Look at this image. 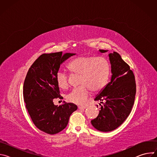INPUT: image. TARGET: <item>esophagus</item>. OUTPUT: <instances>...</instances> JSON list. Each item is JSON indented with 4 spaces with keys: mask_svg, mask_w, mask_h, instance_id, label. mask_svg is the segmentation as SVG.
<instances>
[{
    "mask_svg": "<svg viewBox=\"0 0 157 157\" xmlns=\"http://www.w3.org/2000/svg\"><path fill=\"white\" fill-rule=\"evenodd\" d=\"M78 108L79 109H84L86 108V106H82V105H79L78 106Z\"/></svg>",
    "mask_w": 157,
    "mask_h": 157,
    "instance_id": "1",
    "label": "esophagus"
}]
</instances>
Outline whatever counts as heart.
<instances>
[{"label": "heart", "instance_id": "b5f03b06", "mask_svg": "<svg viewBox=\"0 0 157 157\" xmlns=\"http://www.w3.org/2000/svg\"><path fill=\"white\" fill-rule=\"evenodd\" d=\"M67 68L73 74L80 75L79 84L67 94L69 102L82 105L93 93L101 91L107 83L110 75V64L102 57L78 56L72 59ZM58 86L66 89L68 86V77L63 71H58L56 75Z\"/></svg>", "mask_w": 157, "mask_h": 157}]
</instances>
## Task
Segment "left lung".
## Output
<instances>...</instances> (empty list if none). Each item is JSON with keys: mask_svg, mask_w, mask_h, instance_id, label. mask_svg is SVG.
Here are the masks:
<instances>
[{"mask_svg": "<svg viewBox=\"0 0 157 157\" xmlns=\"http://www.w3.org/2000/svg\"><path fill=\"white\" fill-rule=\"evenodd\" d=\"M109 57L111 64L110 81L94 99L103 105L99 104L101 107L99 115L91 121L93 126L101 132L114 130L125 121L130 113L136 93L135 76L130 66L117 52L109 53Z\"/></svg>", "mask_w": 157, "mask_h": 157, "instance_id": "1", "label": "left lung"}]
</instances>
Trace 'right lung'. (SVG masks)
<instances>
[{
	"instance_id": "1",
	"label": "right lung",
	"mask_w": 157,
	"mask_h": 157,
	"mask_svg": "<svg viewBox=\"0 0 157 157\" xmlns=\"http://www.w3.org/2000/svg\"><path fill=\"white\" fill-rule=\"evenodd\" d=\"M75 53L62 52L40 55L29 68L24 84V99L35 125L48 134L59 133L68 125L78 107L73 103L59 106L53 99H63L59 94L56 75L60 65Z\"/></svg>"
}]
</instances>
